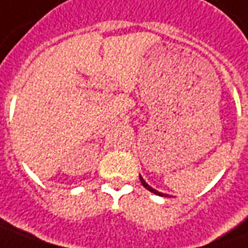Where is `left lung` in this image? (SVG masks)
Returning a JSON list of instances; mask_svg holds the SVG:
<instances>
[{"mask_svg": "<svg viewBox=\"0 0 248 248\" xmlns=\"http://www.w3.org/2000/svg\"><path fill=\"white\" fill-rule=\"evenodd\" d=\"M140 182H141V184H143L144 187H145V188L148 189V191H151V192H154V194L159 195V196H168V195L161 194V192H159V191H156L155 188H152V187H151V186H148V184L145 183V180H144V179H143V177H141V176H140Z\"/></svg>", "mask_w": 248, "mask_h": 248, "instance_id": "1", "label": "left lung"}]
</instances>
